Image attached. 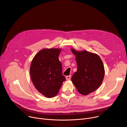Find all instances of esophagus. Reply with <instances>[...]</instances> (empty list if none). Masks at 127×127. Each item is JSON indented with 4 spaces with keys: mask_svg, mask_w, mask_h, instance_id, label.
I'll return each instance as SVG.
<instances>
[{
    "mask_svg": "<svg viewBox=\"0 0 127 127\" xmlns=\"http://www.w3.org/2000/svg\"><path fill=\"white\" fill-rule=\"evenodd\" d=\"M71 75H69V76H67L66 77V79L67 80H70V79H71Z\"/></svg>",
    "mask_w": 127,
    "mask_h": 127,
    "instance_id": "esophagus-1",
    "label": "esophagus"
}]
</instances>
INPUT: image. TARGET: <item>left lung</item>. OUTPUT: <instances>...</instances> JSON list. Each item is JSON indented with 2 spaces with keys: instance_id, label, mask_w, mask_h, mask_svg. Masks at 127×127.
I'll list each match as a JSON object with an SVG mask.
<instances>
[{
  "instance_id": "1",
  "label": "left lung",
  "mask_w": 127,
  "mask_h": 127,
  "mask_svg": "<svg viewBox=\"0 0 127 127\" xmlns=\"http://www.w3.org/2000/svg\"><path fill=\"white\" fill-rule=\"evenodd\" d=\"M71 50L76 56L77 65L72 81L80 94L86 95L101 85L104 75L103 64L96 54L87 51H77L73 48Z\"/></svg>"
}]
</instances>
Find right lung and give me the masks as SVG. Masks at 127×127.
I'll return each mask as SVG.
<instances>
[{"label":"right lung","mask_w":127,"mask_h":127,"mask_svg":"<svg viewBox=\"0 0 127 127\" xmlns=\"http://www.w3.org/2000/svg\"><path fill=\"white\" fill-rule=\"evenodd\" d=\"M60 49H44L33 58L30 66L32 82L38 91L47 97L56 95L66 79L59 60Z\"/></svg>","instance_id":"obj_1"}]
</instances>
